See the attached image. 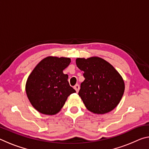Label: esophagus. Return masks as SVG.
I'll return each mask as SVG.
<instances>
[{"instance_id": "obj_1", "label": "esophagus", "mask_w": 149, "mask_h": 149, "mask_svg": "<svg viewBox=\"0 0 149 149\" xmlns=\"http://www.w3.org/2000/svg\"><path fill=\"white\" fill-rule=\"evenodd\" d=\"M74 88L75 89V90L76 91V92L77 93L78 91H79V88H80V87H79V85L77 84V85H75Z\"/></svg>"}]
</instances>
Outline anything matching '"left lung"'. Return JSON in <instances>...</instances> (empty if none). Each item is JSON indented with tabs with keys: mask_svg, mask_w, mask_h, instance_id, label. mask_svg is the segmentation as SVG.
Segmentation results:
<instances>
[{
	"mask_svg": "<svg viewBox=\"0 0 149 149\" xmlns=\"http://www.w3.org/2000/svg\"><path fill=\"white\" fill-rule=\"evenodd\" d=\"M78 68L84 71L79 96L88 110L104 114L117 107L125 90L122 76L110 63L99 57L78 58Z\"/></svg>",
	"mask_w": 149,
	"mask_h": 149,
	"instance_id": "1",
	"label": "left lung"
}]
</instances>
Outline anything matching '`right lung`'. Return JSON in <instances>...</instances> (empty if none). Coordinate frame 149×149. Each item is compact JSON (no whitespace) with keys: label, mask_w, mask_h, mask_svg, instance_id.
<instances>
[{"label":"right lung","mask_w":149,"mask_h":149,"mask_svg":"<svg viewBox=\"0 0 149 149\" xmlns=\"http://www.w3.org/2000/svg\"><path fill=\"white\" fill-rule=\"evenodd\" d=\"M70 62L69 58L48 56L29 75L26 85V94L33 107L41 114H57L68 97L75 93L68 81V75L63 73Z\"/></svg>","instance_id":"obj_1"}]
</instances>
